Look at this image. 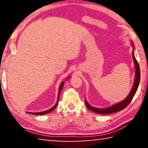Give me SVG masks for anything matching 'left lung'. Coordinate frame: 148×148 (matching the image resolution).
I'll return each instance as SVG.
<instances>
[{
	"label": "left lung",
	"instance_id": "left-lung-1",
	"mask_svg": "<svg viewBox=\"0 0 148 148\" xmlns=\"http://www.w3.org/2000/svg\"><path fill=\"white\" fill-rule=\"evenodd\" d=\"M131 42V46L133 47V51L132 52V59L134 60V64L135 67V77H134V81L133 84V86H132L131 92H129L126 98L124 100H123L122 101L116 103L114 105H112L111 106H109L108 108H95L90 105L86 99H85V102H86V106L87 108L91 111L95 112V113L100 114H113L115 112H117L120 110H123L125 107L128 106L129 104L131 102V100L133 98L134 95L136 93V92L138 89V87L139 86L140 83V67L139 64L138 63L136 58H135L134 55V46L133 42L132 41Z\"/></svg>",
	"mask_w": 148,
	"mask_h": 148
}]
</instances>
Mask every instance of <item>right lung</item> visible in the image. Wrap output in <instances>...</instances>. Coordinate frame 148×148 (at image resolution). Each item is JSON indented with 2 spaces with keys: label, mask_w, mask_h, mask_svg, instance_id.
Returning a JSON list of instances; mask_svg holds the SVG:
<instances>
[{
  "label": "right lung",
  "mask_w": 148,
  "mask_h": 148,
  "mask_svg": "<svg viewBox=\"0 0 148 148\" xmlns=\"http://www.w3.org/2000/svg\"><path fill=\"white\" fill-rule=\"evenodd\" d=\"M69 77H71V76H69V77H67L66 79H69ZM64 84V82H62V83L61 84V85H60L59 88L58 97H57V101L56 102V104H55L53 107L51 108H50V109L47 110H46V111H44V112H27V114H32V115H37V116H40V115H45V114H48V113H49V112H51L53 111V110H54L55 108H56L57 107V104H58L59 100V95H60V93H61V90L62 89V87H63Z\"/></svg>",
  "instance_id": "right-lung-1"
}]
</instances>
